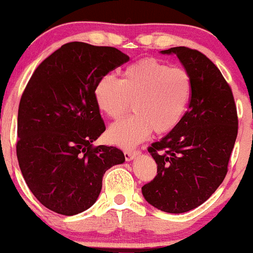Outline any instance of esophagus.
I'll return each instance as SVG.
<instances>
[{
	"label": "esophagus",
	"instance_id": "obj_1",
	"mask_svg": "<svg viewBox=\"0 0 253 253\" xmlns=\"http://www.w3.org/2000/svg\"><path fill=\"white\" fill-rule=\"evenodd\" d=\"M140 153V150H132V149H127L124 151V155H125V159L127 162L132 161L135 156H138Z\"/></svg>",
	"mask_w": 253,
	"mask_h": 253
}]
</instances>
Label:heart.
Segmentation results:
<instances>
[{"instance_id": "b5f03b06", "label": "heart", "mask_w": 253, "mask_h": 253, "mask_svg": "<svg viewBox=\"0 0 253 253\" xmlns=\"http://www.w3.org/2000/svg\"><path fill=\"white\" fill-rule=\"evenodd\" d=\"M193 83L187 71L144 58L123 71L121 80L104 76L95 86L101 112L119 120L130 109L134 114L110 126L108 138L123 147L134 146L150 133L163 134L181 123L189 106Z\"/></svg>"}]
</instances>
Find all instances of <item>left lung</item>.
I'll return each instance as SVG.
<instances>
[{"instance_id": "1", "label": "left lung", "mask_w": 253, "mask_h": 253, "mask_svg": "<svg viewBox=\"0 0 253 253\" xmlns=\"http://www.w3.org/2000/svg\"><path fill=\"white\" fill-rule=\"evenodd\" d=\"M162 53L178 57L193 94L181 123L147 149L157 176L141 191L153 207L178 214L207 201L222 183L237 139L238 114L231 86L210 58L184 46Z\"/></svg>"}]
</instances>
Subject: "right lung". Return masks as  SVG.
Instances as JSON below:
<instances>
[{
  "mask_svg": "<svg viewBox=\"0 0 253 253\" xmlns=\"http://www.w3.org/2000/svg\"><path fill=\"white\" fill-rule=\"evenodd\" d=\"M128 60L115 47L72 42L28 81L19 104L16 156L28 188L48 210L63 215L88 210L104 172L125 162L120 149L92 141L106 130L95 86Z\"/></svg>",
  "mask_w": 253,
  "mask_h": 253,
  "instance_id": "obj_1",
  "label": "right lung"
}]
</instances>
